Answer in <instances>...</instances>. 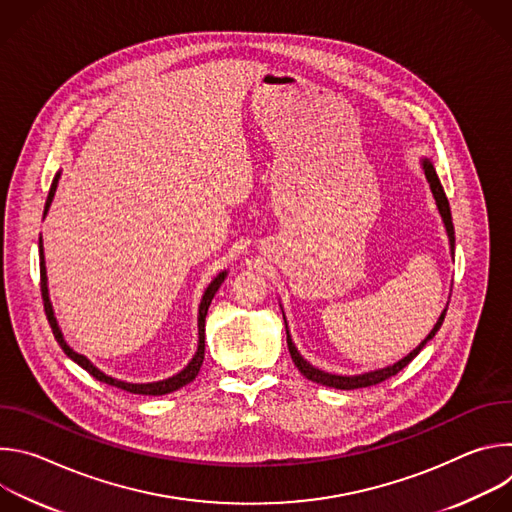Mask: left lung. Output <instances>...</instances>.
Here are the masks:
<instances>
[{"instance_id": "1", "label": "left lung", "mask_w": 512, "mask_h": 512, "mask_svg": "<svg viewBox=\"0 0 512 512\" xmlns=\"http://www.w3.org/2000/svg\"><path fill=\"white\" fill-rule=\"evenodd\" d=\"M423 170H425V178L431 186V192H433V198L437 202V208H440V214L444 218V225H446V231H448V237H450V245H452V253H454V243H456V237H454V223H452V210H450V202L446 198V192H444V186L440 182V178H437L435 174V168L429 160H423ZM444 318H446V310L444 314L440 316V320H437V324L433 326V330L429 332V336L413 350L409 352L403 360L395 362L393 367H387V369H381V371H373V373H364V375H358V377H340V375H330V373H324L316 367H312V364L308 360H304L298 352V348L294 346V342H291L289 338V332H287V324H285V332H287V348H289V354H291V360H294L296 367L300 369V373L310 379L312 383H318V385H326V387H334V389H344V391H350V389H362V387H373V385H379L387 379H391L393 375H397L401 369H405L407 364L419 354V350L435 336V332L440 330V326L444 324ZM285 320V318H283Z\"/></svg>"}]
</instances>
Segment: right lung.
<instances>
[{
	"label": "right lung",
	"mask_w": 512,
	"mask_h": 512,
	"mask_svg": "<svg viewBox=\"0 0 512 512\" xmlns=\"http://www.w3.org/2000/svg\"><path fill=\"white\" fill-rule=\"evenodd\" d=\"M58 178H60V174H56V176H54V180H52V186H50V192H48V198H46V206H44V214L48 212L50 202H52V198H54ZM225 275H227V271L218 273V275L210 281V285L206 287V291H204L202 302H200V310H198V350H196L194 358L190 360L188 367H186L182 373H178V375H174V377H170V379H166V381H160V383L133 385V383H123V381H117V379H113V377H107L105 373H101L99 369H95V367H93V364L89 362V358H85L83 354H77L75 350H72V348L64 342L62 332L58 330V324H56V318H54V312H52L50 300H48V287H46V265H44L42 239H40V291H42L44 312H46V318H48V322H50V328H52V334H54L56 342L60 344V348L64 350V354H66L68 358L75 360V362L79 364V367H83L91 377H95L97 381L107 383V385H111V387L123 389V391H127V393H135V395H166V393L178 391L180 387H184V385H188L190 381H194V379H196V375H198V371H200V364H202V360H204V318H206L208 306H210V302H212V298H214V294H216V289L221 287V283L225 281Z\"/></svg>",
	"instance_id": "obj_1"
}]
</instances>
